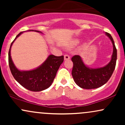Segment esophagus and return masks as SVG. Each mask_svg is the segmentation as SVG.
I'll use <instances>...</instances> for the list:
<instances>
[{"instance_id": "esophagus-1", "label": "esophagus", "mask_w": 125, "mask_h": 125, "mask_svg": "<svg viewBox=\"0 0 125 125\" xmlns=\"http://www.w3.org/2000/svg\"><path fill=\"white\" fill-rule=\"evenodd\" d=\"M64 59L65 60V61H66V60L70 59V56L68 55V54H64Z\"/></svg>"}]
</instances>
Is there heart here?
<instances>
[{
	"label": "heart",
	"mask_w": 125,
	"mask_h": 125,
	"mask_svg": "<svg viewBox=\"0 0 125 125\" xmlns=\"http://www.w3.org/2000/svg\"><path fill=\"white\" fill-rule=\"evenodd\" d=\"M79 41L78 40H75V41H74L72 42V45H75V44H77L79 43Z\"/></svg>",
	"instance_id": "1"
}]
</instances>
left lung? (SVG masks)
Instances as JSON below:
<instances>
[{"label":"left lung","mask_w":125,"mask_h":125,"mask_svg":"<svg viewBox=\"0 0 125 125\" xmlns=\"http://www.w3.org/2000/svg\"><path fill=\"white\" fill-rule=\"evenodd\" d=\"M105 34L113 44L111 60L106 65L97 68H90L84 63L80 56L74 55L72 58L73 63L72 74L74 82L81 88L92 89L102 86L109 81L114 71L117 60V50L112 36L107 32Z\"/></svg>","instance_id":"left-lung-1"}]
</instances>
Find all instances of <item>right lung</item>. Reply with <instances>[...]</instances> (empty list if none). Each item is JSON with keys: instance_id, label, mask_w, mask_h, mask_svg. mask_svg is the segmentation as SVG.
Here are the masks:
<instances>
[{"instance_id": "add662e5", "label": "right lung", "mask_w": 125, "mask_h": 125, "mask_svg": "<svg viewBox=\"0 0 125 125\" xmlns=\"http://www.w3.org/2000/svg\"><path fill=\"white\" fill-rule=\"evenodd\" d=\"M42 33L38 31L29 30ZM23 32L16 36L11 43L9 51V65L13 76L20 84L27 89L33 92H40L48 89L53 82L59 68L63 62V56H56L51 54L41 65L31 71H20L13 62L11 58L10 50L15 41Z\"/></svg>"}]
</instances>
